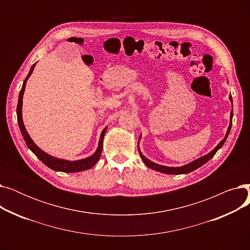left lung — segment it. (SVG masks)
I'll return each instance as SVG.
<instances>
[{"label": "left lung", "mask_w": 250, "mask_h": 250, "mask_svg": "<svg viewBox=\"0 0 250 250\" xmlns=\"http://www.w3.org/2000/svg\"><path fill=\"white\" fill-rule=\"evenodd\" d=\"M229 98H230V100H231V102H232V96H231V94H230ZM232 117H233V109H232V111H231V113H230V125H229V127H228V130H227V134H226L225 138L223 139V140L219 143V145H218L213 151L209 152L208 154L205 155L204 157H201V158H199V159H196V160L192 161V162L189 163V164H187V165L181 166V167H167V166H162V165L156 164V163H154V162L148 160L145 156H143V154H142L141 151L139 150L141 158H142V160L144 161V163H145L149 168H151V169H153V170H156V171H159V172L166 173V174H187V173H189V172L193 171V170L198 169L199 167L203 166V165H204L205 163H207L209 159H212L213 157H214V155L217 153V151H218L223 145H224V143H225V141H226V139H227V137H228V135H229V133H230V129H231V126H232Z\"/></svg>", "instance_id": "obj_1"}]
</instances>
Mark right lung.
Listing matches in <instances>:
<instances>
[{"instance_id": "obj_1", "label": "right lung", "mask_w": 250, "mask_h": 250, "mask_svg": "<svg viewBox=\"0 0 250 250\" xmlns=\"http://www.w3.org/2000/svg\"><path fill=\"white\" fill-rule=\"evenodd\" d=\"M35 67V63L32 65L29 74L27 75V77L25 78V80L23 82V86L20 90L19 93V98H18V104H17V121L19 124V127L21 130V134L24 138V141L26 143L27 147L35 154V156L37 158L41 160L43 164H45L47 167H49L52 170H56V171H62V172H80L83 171V170H87L90 169L91 167H93L97 161L99 160L101 153H102V145H103V138L105 135V132H106V127H105L100 136V140H99V144H98V148L96 150V152L88 157L86 159H82V160H77V161H68V160H62V159H59V158H55L48 154H46L45 152H43L42 150L39 149L35 143L31 140V138L29 137L27 130H26L23 121H22V99H23V94L25 91V86H26V82H27L28 78L30 77V75L32 74L33 70Z\"/></svg>"}]
</instances>
